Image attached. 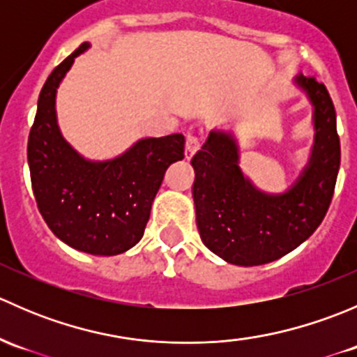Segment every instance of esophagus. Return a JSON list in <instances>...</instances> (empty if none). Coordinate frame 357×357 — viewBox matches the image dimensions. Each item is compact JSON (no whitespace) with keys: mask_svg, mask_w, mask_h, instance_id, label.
<instances>
[{"mask_svg":"<svg viewBox=\"0 0 357 357\" xmlns=\"http://www.w3.org/2000/svg\"><path fill=\"white\" fill-rule=\"evenodd\" d=\"M200 149V139L197 138V136H193V135H188L186 136V146H185V157L188 158H192L193 155H195L197 153V150Z\"/></svg>","mask_w":357,"mask_h":357,"instance_id":"1","label":"esophagus"}]
</instances>
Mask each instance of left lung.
<instances>
[{
	"label": "left lung",
	"mask_w": 357,
	"mask_h": 357,
	"mask_svg": "<svg viewBox=\"0 0 357 357\" xmlns=\"http://www.w3.org/2000/svg\"><path fill=\"white\" fill-rule=\"evenodd\" d=\"M294 84L312 105L314 143L307 164L287 192H262L243 174L233 131H211L192 158L200 238L229 264L261 266L287 255L316 231L332 202L340 167L333 102L314 77L298 74Z\"/></svg>",
	"instance_id": "8db88e82"
}]
</instances>
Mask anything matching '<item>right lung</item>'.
Listing matches in <instances>:
<instances>
[{
  "label": "right lung",
  "instance_id": "add662e5",
  "mask_svg": "<svg viewBox=\"0 0 357 357\" xmlns=\"http://www.w3.org/2000/svg\"><path fill=\"white\" fill-rule=\"evenodd\" d=\"M88 48L82 43L46 79L27 160L38 208L55 236L86 254L117 255L142 240L165 171L185 158V136L142 138L109 160H89L72 149L56 122V89Z\"/></svg>",
  "mask_w": 357,
  "mask_h": 357
}]
</instances>
